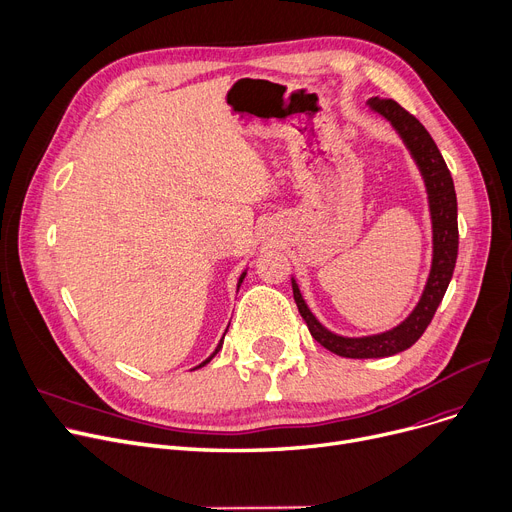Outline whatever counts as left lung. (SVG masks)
<instances>
[{
    "label": "left lung",
    "instance_id": "left-lung-1",
    "mask_svg": "<svg viewBox=\"0 0 512 512\" xmlns=\"http://www.w3.org/2000/svg\"><path fill=\"white\" fill-rule=\"evenodd\" d=\"M369 110L383 116L392 129L398 133L410 158L415 160L421 179L427 191V206L431 218V269L425 281L423 294L412 308L406 319L375 335L348 337L339 335L327 329L312 310L308 308L296 277H291V287H294V300L310 335L329 352L344 356V358H385L398 352L408 350L417 339L425 333L431 323L433 314L440 306L446 289L450 285L454 264L458 256V223H456V191L450 170L437 150L435 141L427 133V129L419 120L408 114L394 100H381V97H371L367 102Z\"/></svg>",
    "mask_w": 512,
    "mask_h": 512
}]
</instances>
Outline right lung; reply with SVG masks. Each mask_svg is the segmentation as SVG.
Masks as SVG:
<instances>
[{
	"mask_svg": "<svg viewBox=\"0 0 512 512\" xmlns=\"http://www.w3.org/2000/svg\"><path fill=\"white\" fill-rule=\"evenodd\" d=\"M246 273H248V269H246V271H243V273H241V275H239V279H237V289H239V287H241V283H243V279H246ZM227 329H229V327H227ZM227 329H225V333H227ZM225 333H223V337H221V342H218V346H216V348H214V352H212V354H210V356H208V358H206V360H204V362H200V364H198V367H196V369H202V367H206V364H208V362H210V360H212V358H214V356H216V354H218V350H221V348H223V342H225Z\"/></svg>",
	"mask_w": 512,
	"mask_h": 512,
	"instance_id": "obj_1",
	"label": "right lung"
}]
</instances>
